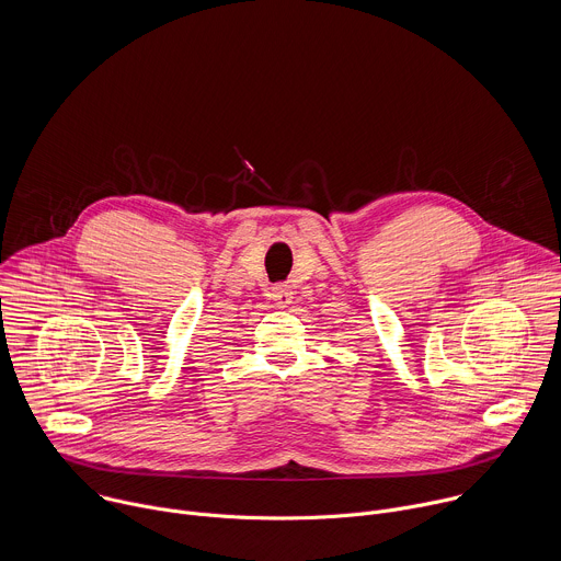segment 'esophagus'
I'll return each instance as SVG.
<instances>
[{
    "label": "esophagus",
    "mask_w": 561,
    "mask_h": 561,
    "mask_svg": "<svg viewBox=\"0 0 561 561\" xmlns=\"http://www.w3.org/2000/svg\"><path fill=\"white\" fill-rule=\"evenodd\" d=\"M271 299H273V304H275L277 308H288V306L293 304V290H290V286H286V284L273 286Z\"/></svg>",
    "instance_id": "34e87169"
}]
</instances>
